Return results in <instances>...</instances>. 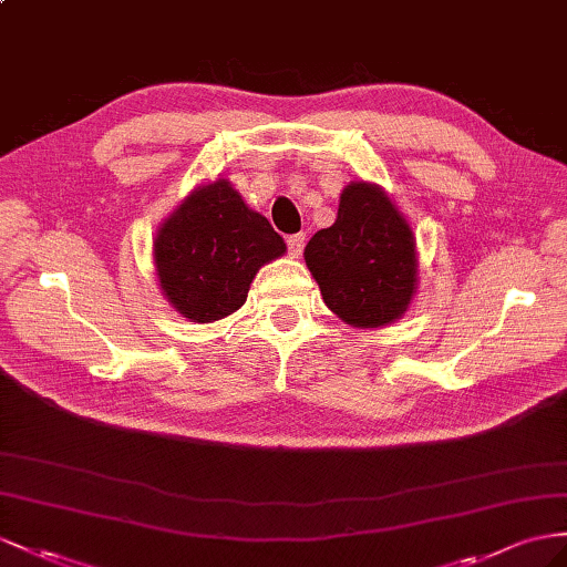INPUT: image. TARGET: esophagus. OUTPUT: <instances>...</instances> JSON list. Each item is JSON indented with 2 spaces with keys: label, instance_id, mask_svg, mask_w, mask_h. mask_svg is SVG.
Segmentation results:
<instances>
[{
  "label": "esophagus",
  "instance_id": "34e87169",
  "mask_svg": "<svg viewBox=\"0 0 567 567\" xmlns=\"http://www.w3.org/2000/svg\"><path fill=\"white\" fill-rule=\"evenodd\" d=\"M303 244H307V235H303V231H299V235L287 237V249H289V256H292V258H299V256H301V251H303Z\"/></svg>",
  "mask_w": 567,
  "mask_h": 567
}]
</instances>
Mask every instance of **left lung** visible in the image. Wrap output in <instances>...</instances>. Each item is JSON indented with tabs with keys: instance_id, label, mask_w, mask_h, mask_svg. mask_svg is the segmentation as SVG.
Listing matches in <instances>:
<instances>
[{
	"instance_id": "1",
	"label": "left lung",
	"mask_w": 567,
	"mask_h": 567,
	"mask_svg": "<svg viewBox=\"0 0 567 567\" xmlns=\"http://www.w3.org/2000/svg\"><path fill=\"white\" fill-rule=\"evenodd\" d=\"M303 260L326 307L352 328H383L408 313L416 295V237L379 184L350 182L336 223L318 229Z\"/></svg>"
}]
</instances>
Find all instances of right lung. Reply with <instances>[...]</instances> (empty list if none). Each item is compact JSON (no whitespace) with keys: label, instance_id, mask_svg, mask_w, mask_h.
<instances>
[{"label":"right lung","instance_id":"1","mask_svg":"<svg viewBox=\"0 0 567 567\" xmlns=\"http://www.w3.org/2000/svg\"><path fill=\"white\" fill-rule=\"evenodd\" d=\"M285 251V239L229 179L194 186L153 239L159 292L192 323L241 309L256 272Z\"/></svg>","mask_w":567,"mask_h":567}]
</instances>
